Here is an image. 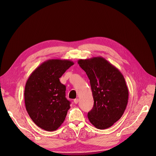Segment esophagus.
I'll use <instances>...</instances> for the list:
<instances>
[{
	"label": "esophagus",
	"mask_w": 156,
	"mask_h": 156,
	"mask_svg": "<svg viewBox=\"0 0 156 156\" xmlns=\"http://www.w3.org/2000/svg\"><path fill=\"white\" fill-rule=\"evenodd\" d=\"M73 102L76 103V104H77V103H78V102H79V99L78 98H76V99H75L73 100Z\"/></svg>",
	"instance_id": "esophagus-1"
}]
</instances>
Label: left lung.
Returning a JSON list of instances; mask_svg holds the SVG:
<instances>
[{"instance_id":"left-lung-1","label":"left lung","mask_w":156,"mask_h":156,"mask_svg":"<svg viewBox=\"0 0 156 156\" xmlns=\"http://www.w3.org/2000/svg\"><path fill=\"white\" fill-rule=\"evenodd\" d=\"M90 80L94 105L87 117L96 128H108L119 120L128 101V89L124 76L101 56L78 60Z\"/></svg>"}]
</instances>
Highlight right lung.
<instances>
[{
	"mask_svg": "<svg viewBox=\"0 0 156 156\" xmlns=\"http://www.w3.org/2000/svg\"><path fill=\"white\" fill-rule=\"evenodd\" d=\"M74 63L69 60L51 59L32 72L25 87V103L34 122L42 129L53 131L65 119L70 102L60 79Z\"/></svg>",
	"mask_w": 156,
	"mask_h": 156,
	"instance_id": "obj_1",
	"label": "right lung"
}]
</instances>
